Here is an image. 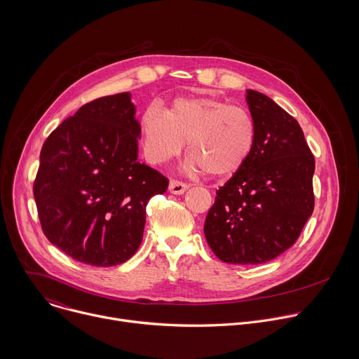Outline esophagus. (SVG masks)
I'll list each match as a JSON object with an SVG mask.
<instances>
[{"label":"esophagus","mask_w":359,"mask_h":359,"mask_svg":"<svg viewBox=\"0 0 359 359\" xmlns=\"http://www.w3.org/2000/svg\"><path fill=\"white\" fill-rule=\"evenodd\" d=\"M187 189H189V184L179 180H170L169 183V191L173 194H183Z\"/></svg>","instance_id":"obj_1"}]
</instances>
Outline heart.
Listing matches in <instances>:
<instances>
[{"label":"heart","instance_id":"b5f03b06","mask_svg":"<svg viewBox=\"0 0 359 359\" xmlns=\"http://www.w3.org/2000/svg\"><path fill=\"white\" fill-rule=\"evenodd\" d=\"M255 133L254 119L245 109L206 95L176 97L165 111L150 107L140 118L149 163L175 159L187 142L190 169L201 168L210 176L237 172L251 155Z\"/></svg>","mask_w":359,"mask_h":359}]
</instances>
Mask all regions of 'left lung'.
<instances>
[{
    "instance_id": "left-lung-1",
    "label": "left lung",
    "mask_w": 359,
    "mask_h": 359,
    "mask_svg": "<svg viewBox=\"0 0 359 359\" xmlns=\"http://www.w3.org/2000/svg\"><path fill=\"white\" fill-rule=\"evenodd\" d=\"M255 143L217 191L204 236L230 264L274 260L298 238L314 210L316 161L298 122L264 93L247 89Z\"/></svg>"
}]
</instances>
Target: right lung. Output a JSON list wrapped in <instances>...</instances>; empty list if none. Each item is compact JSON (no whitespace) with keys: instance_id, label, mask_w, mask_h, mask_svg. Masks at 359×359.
I'll use <instances>...</instances> for the list:
<instances>
[{"instance_id":"add662e5","label":"right lung","mask_w":359,"mask_h":359,"mask_svg":"<svg viewBox=\"0 0 359 359\" xmlns=\"http://www.w3.org/2000/svg\"><path fill=\"white\" fill-rule=\"evenodd\" d=\"M129 92L95 99L45 140L34 197L46 238L76 262L112 267L142 243L146 206L169 180L137 162Z\"/></svg>"}]
</instances>
